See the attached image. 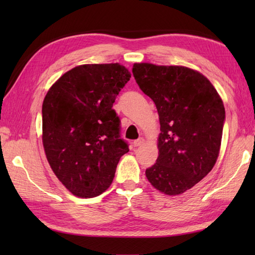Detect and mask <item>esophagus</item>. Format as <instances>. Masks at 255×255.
I'll return each instance as SVG.
<instances>
[{
	"mask_svg": "<svg viewBox=\"0 0 255 255\" xmlns=\"http://www.w3.org/2000/svg\"><path fill=\"white\" fill-rule=\"evenodd\" d=\"M144 142V139L143 138H139L137 140H134L133 141V147H139V145H141Z\"/></svg>",
	"mask_w": 255,
	"mask_h": 255,
	"instance_id": "1",
	"label": "esophagus"
}]
</instances>
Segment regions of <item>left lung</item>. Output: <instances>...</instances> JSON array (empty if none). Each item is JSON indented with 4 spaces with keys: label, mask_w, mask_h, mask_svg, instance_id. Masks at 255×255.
Returning a JSON list of instances; mask_svg holds the SVG:
<instances>
[{
    "label": "left lung",
    "mask_w": 255,
    "mask_h": 255,
    "mask_svg": "<svg viewBox=\"0 0 255 255\" xmlns=\"http://www.w3.org/2000/svg\"><path fill=\"white\" fill-rule=\"evenodd\" d=\"M132 73L160 119L159 156L145 176L160 192L180 195L202 181L217 161L224 103L207 78L186 67L134 63Z\"/></svg>",
    "instance_id": "8db88e82"
}]
</instances>
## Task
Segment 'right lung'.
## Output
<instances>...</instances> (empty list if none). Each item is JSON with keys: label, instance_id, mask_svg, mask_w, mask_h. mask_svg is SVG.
<instances>
[{"label": "right lung", "instance_id": "add662e5", "mask_svg": "<svg viewBox=\"0 0 255 255\" xmlns=\"http://www.w3.org/2000/svg\"><path fill=\"white\" fill-rule=\"evenodd\" d=\"M130 77L119 63L83 64L48 91L42 103V143L53 173L75 196L105 192L119 159L129 151L113 104Z\"/></svg>", "mask_w": 255, "mask_h": 255}]
</instances>
